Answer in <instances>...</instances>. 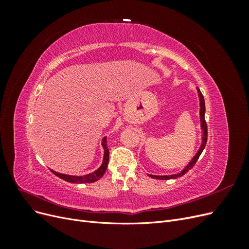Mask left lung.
I'll return each mask as SVG.
<instances>
[{
	"label": "left lung",
	"instance_id": "1",
	"mask_svg": "<svg viewBox=\"0 0 249 249\" xmlns=\"http://www.w3.org/2000/svg\"><path fill=\"white\" fill-rule=\"evenodd\" d=\"M197 95H198V99H199V119H200V129H201V144L197 150V153L193 156V158L191 159V161L188 163L186 166L180 170L178 173H175V175H168V176H155V175H147L148 177L153 178H157V179H171V178H180L183 177L185 173H187L189 171L194 165L196 163V161L198 160L199 156L201 155L203 148L206 147L207 144V139H208V127H207V124H206V120H205V113H206V106H205V99H203V96L200 92L199 88L197 87Z\"/></svg>",
	"mask_w": 249,
	"mask_h": 249
}]
</instances>
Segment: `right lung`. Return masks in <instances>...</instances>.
<instances>
[{
	"label": "right lung",
	"mask_w": 249,
	"mask_h": 249,
	"mask_svg": "<svg viewBox=\"0 0 249 249\" xmlns=\"http://www.w3.org/2000/svg\"><path fill=\"white\" fill-rule=\"evenodd\" d=\"M102 146L104 148V158H103V162L101 166L94 170L93 172L87 173V175H83V176H71V175H64V173H59L57 171H54L51 169V171L54 173L55 176L58 178H62L66 182L69 183H77V184H86V183H93L99 180L106 172V169L108 167V162H109V149L107 147V141L106 137H104L102 139Z\"/></svg>",
	"instance_id": "1"
}]
</instances>
